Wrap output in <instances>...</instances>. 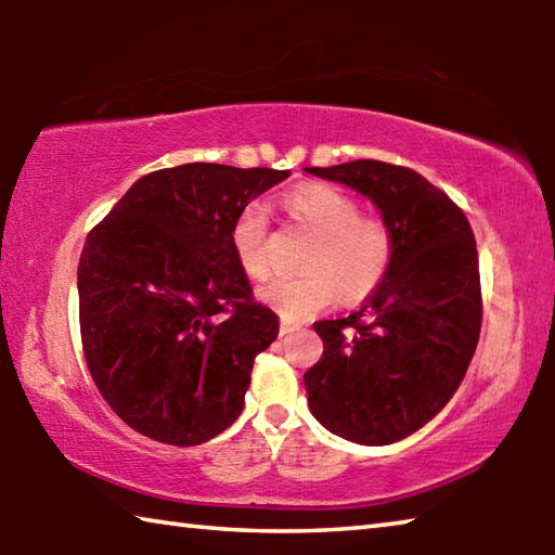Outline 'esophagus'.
<instances>
[{
  "mask_svg": "<svg viewBox=\"0 0 555 555\" xmlns=\"http://www.w3.org/2000/svg\"><path fill=\"white\" fill-rule=\"evenodd\" d=\"M294 331H298V323L281 321V325H279V333H281V335H288V333H294Z\"/></svg>",
  "mask_w": 555,
  "mask_h": 555,
  "instance_id": "1",
  "label": "esophagus"
}]
</instances>
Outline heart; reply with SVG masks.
<instances>
[{
    "instance_id": "obj_1",
    "label": "heart",
    "mask_w": 555,
    "mask_h": 555,
    "mask_svg": "<svg viewBox=\"0 0 555 555\" xmlns=\"http://www.w3.org/2000/svg\"><path fill=\"white\" fill-rule=\"evenodd\" d=\"M286 212L315 237L298 279H276L259 288V298L286 321H306L333 306L372 294L382 284L393 257V234L382 218L362 215L354 195L333 185H300L284 198ZM232 251L251 281L271 274L269 218L259 203H249L232 222Z\"/></svg>"
}]
</instances>
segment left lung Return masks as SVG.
Here are the masks:
<instances>
[{"instance_id": "obj_1", "label": "left lung", "mask_w": 555, "mask_h": 555, "mask_svg": "<svg viewBox=\"0 0 555 555\" xmlns=\"http://www.w3.org/2000/svg\"><path fill=\"white\" fill-rule=\"evenodd\" d=\"M370 198L393 257L360 311L313 323L323 357L304 374L313 416L345 440L416 434L463 382L482 325L480 261L465 212L406 166L374 158L306 168Z\"/></svg>"}]
</instances>
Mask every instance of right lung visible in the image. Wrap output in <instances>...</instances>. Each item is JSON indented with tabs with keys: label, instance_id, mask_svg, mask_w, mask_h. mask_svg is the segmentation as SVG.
Here are the masks:
<instances>
[{
	"label": "right lung",
	"instance_id": "right-lung-1",
	"mask_svg": "<svg viewBox=\"0 0 555 555\" xmlns=\"http://www.w3.org/2000/svg\"><path fill=\"white\" fill-rule=\"evenodd\" d=\"M276 168L183 164L144 178L90 230L78 264L92 382L137 434L201 446L242 413L279 318L251 296L232 222L288 178Z\"/></svg>",
	"mask_w": 555,
	"mask_h": 555
}]
</instances>
